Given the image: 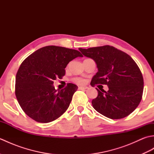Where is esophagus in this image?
I'll use <instances>...</instances> for the list:
<instances>
[{
    "instance_id": "esophagus-1",
    "label": "esophagus",
    "mask_w": 154,
    "mask_h": 154,
    "mask_svg": "<svg viewBox=\"0 0 154 154\" xmlns=\"http://www.w3.org/2000/svg\"><path fill=\"white\" fill-rule=\"evenodd\" d=\"M78 89H79V90H85L87 89H88L87 87H82V86H80L78 87Z\"/></svg>"
}]
</instances>
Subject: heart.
Segmentation results:
<instances>
[{"instance_id": "obj_1", "label": "heart", "mask_w": 154, "mask_h": 154, "mask_svg": "<svg viewBox=\"0 0 154 154\" xmlns=\"http://www.w3.org/2000/svg\"><path fill=\"white\" fill-rule=\"evenodd\" d=\"M72 81H73V82H75V83H77L79 85H82V84L85 83V80L81 79V78H79V77H75L73 79H72Z\"/></svg>"}]
</instances>
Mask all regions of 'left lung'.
<instances>
[{
  "label": "left lung",
  "instance_id": "left-lung-1",
  "mask_svg": "<svg viewBox=\"0 0 154 154\" xmlns=\"http://www.w3.org/2000/svg\"><path fill=\"white\" fill-rule=\"evenodd\" d=\"M85 56L96 62L98 72L91 85H106L109 91L97 89L98 96L92 104L98 112L111 119L128 116L140 103L143 79L138 65L125 52L109 45L79 48Z\"/></svg>",
  "mask_w": 154,
  "mask_h": 154
}]
</instances>
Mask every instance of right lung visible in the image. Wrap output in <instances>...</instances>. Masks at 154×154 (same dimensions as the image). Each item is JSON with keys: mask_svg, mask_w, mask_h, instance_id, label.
<instances>
[{"mask_svg": "<svg viewBox=\"0 0 154 154\" xmlns=\"http://www.w3.org/2000/svg\"><path fill=\"white\" fill-rule=\"evenodd\" d=\"M83 57L79 51L48 45L34 51L22 61L16 75L15 94L23 111L35 121L48 123L68 109L77 86L67 83L57 91L54 81L62 79L69 61Z\"/></svg>", "mask_w": 154, "mask_h": 154, "instance_id": "1", "label": "right lung"}]
</instances>
